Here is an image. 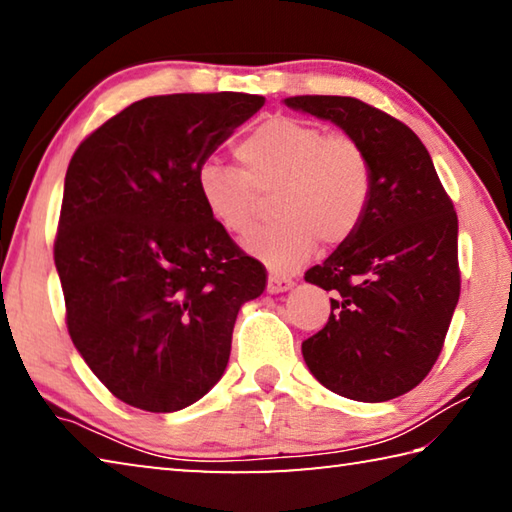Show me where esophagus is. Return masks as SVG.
I'll use <instances>...</instances> for the list:
<instances>
[{
	"label": "esophagus",
	"instance_id": "34e87169",
	"mask_svg": "<svg viewBox=\"0 0 512 512\" xmlns=\"http://www.w3.org/2000/svg\"><path fill=\"white\" fill-rule=\"evenodd\" d=\"M291 287H293L291 277H282V275H275V273L268 275V284H266L268 293H284V291H289Z\"/></svg>",
	"mask_w": 512,
	"mask_h": 512
}]
</instances>
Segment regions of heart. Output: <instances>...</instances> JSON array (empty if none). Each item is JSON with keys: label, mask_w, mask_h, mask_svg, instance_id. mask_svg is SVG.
Here are the masks:
<instances>
[{"label": "heart", "mask_w": 512, "mask_h": 512, "mask_svg": "<svg viewBox=\"0 0 512 512\" xmlns=\"http://www.w3.org/2000/svg\"><path fill=\"white\" fill-rule=\"evenodd\" d=\"M241 169L205 160L196 189L212 221L246 235L273 196L277 221L244 239V248L277 273L296 271L318 241L341 246L359 230L372 198V162L357 137L327 133L305 119L275 115L235 146Z\"/></svg>", "instance_id": "heart-1"}]
</instances>
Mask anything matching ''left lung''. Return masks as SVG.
<instances>
[{
  "mask_svg": "<svg viewBox=\"0 0 512 512\" xmlns=\"http://www.w3.org/2000/svg\"><path fill=\"white\" fill-rule=\"evenodd\" d=\"M284 103L357 137L375 178L359 230L305 273L332 291V314L302 341V357L336 395L393 400L429 375L461 296L454 203L429 151L400 119L352 97L305 94Z\"/></svg>",
  "mask_w": 512,
  "mask_h": 512,
  "instance_id": "1",
  "label": "left lung"
}]
</instances>
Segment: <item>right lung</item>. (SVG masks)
<instances>
[{
  "mask_svg": "<svg viewBox=\"0 0 512 512\" xmlns=\"http://www.w3.org/2000/svg\"><path fill=\"white\" fill-rule=\"evenodd\" d=\"M241 92L146 97L74 151L54 262L67 332L117 400L171 413L210 391L266 268L212 221L196 171L264 106Z\"/></svg>",
  "mask_w": 512,
  "mask_h": 512,
  "instance_id": "right-lung-1",
  "label": "right lung"
}]
</instances>
